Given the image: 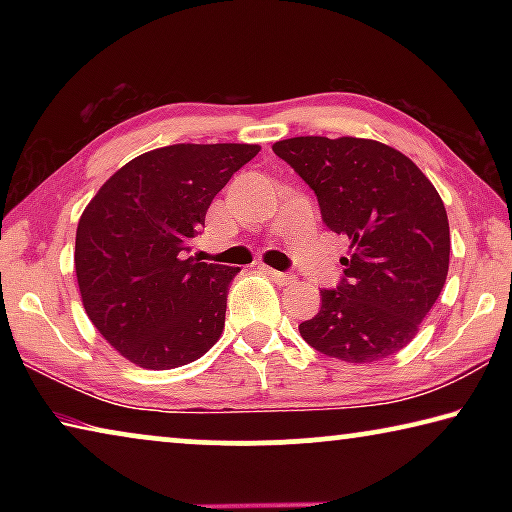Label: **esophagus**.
Masks as SVG:
<instances>
[{
	"label": "esophagus",
	"mask_w": 512,
	"mask_h": 512,
	"mask_svg": "<svg viewBox=\"0 0 512 512\" xmlns=\"http://www.w3.org/2000/svg\"><path fill=\"white\" fill-rule=\"evenodd\" d=\"M266 273L271 275V280L280 284V287H291V284H296V277H293L291 273H280V271H275V268H266Z\"/></svg>",
	"instance_id": "obj_1"
}]
</instances>
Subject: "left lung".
<instances>
[{"mask_svg": "<svg viewBox=\"0 0 512 512\" xmlns=\"http://www.w3.org/2000/svg\"><path fill=\"white\" fill-rule=\"evenodd\" d=\"M273 151L314 189L327 228L350 241L343 280L320 291V311L298 325L302 339L348 363L400 352L447 280L443 198L418 164L377 140L307 135Z\"/></svg>", "mask_w": 512, "mask_h": 512, "instance_id": "1", "label": "left lung"}]
</instances>
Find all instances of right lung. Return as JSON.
<instances>
[{"mask_svg":"<svg viewBox=\"0 0 512 512\" xmlns=\"http://www.w3.org/2000/svg\"><path fill=\"white\" fill-rule=\"evenodd\" d=\"M259 144H171L126 162L76 228L85 314L121 357L146 370L187 366L221 339L239 268L187 257L212 198Z\"/></svg>","mask_w":512,"mask_h":512,"instance_id":"right-lung-1","label":"right lung"}]
</instances>
